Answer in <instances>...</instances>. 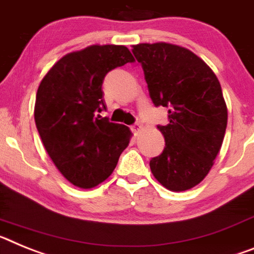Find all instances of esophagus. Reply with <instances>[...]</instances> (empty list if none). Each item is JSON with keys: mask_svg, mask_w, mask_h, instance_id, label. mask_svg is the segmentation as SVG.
<instances>
[{"mask_svg": "<svg viewBox=\"0 0 254 254\" xmlns=\"http://www.w3.org/2000/svg\"><path fill=\"white\" fill-rule=\"evenodd\" d=\"M130 129H131V131L136 135V134H139V131L142 130V124H140V123H135V124H133L130 127Z\"/></svg>", "mask_w": 254, "mask_h": 254, "instance_id": "1", "label": "esophagus"}]
</instances>
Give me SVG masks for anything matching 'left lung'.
<instances>
[{
    "label": "left lung",
    "mask_w": 254,
    "mask_h": 254,
    "mask_svg": "<svg viewBox=\"0 0 254 254\" xmlns=\"http://www.w3.org/2000/svg\"><path fill=\"white\" fill-rule=\"evenodd\" d=\"M131 51L153 105L169 110L167 125H157L165 148L149 161L152 174L170 190H188L208 174L224 140L228 110L220 81L187 48L140 43Z\"/></svg>",
    "instance_id": "obj_1"
}]
</instances>
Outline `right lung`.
Masks as SVG:
<instances>
[{"mask_svg": "<svg viewBox=\"0 0 254 254\" xmlns=\"http://www.w3.org/2000/svg\"><path fill=\"white\" fill-rule=\"evenodd\" d=\"M125 46H90L57 61L39 84L34 119L46 151L66 179L93 188L111 175L131 131L102 118L107 72L133 63Z\"/></svg>", "mask_w": 254, "mask_h": 254, "instance_id": "right-lung-1", "label": "right lung"}]
</instances>
